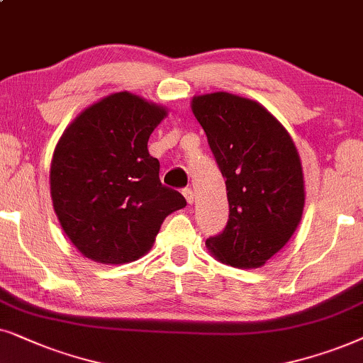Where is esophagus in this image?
<instances>
[{
  "label": "esophagus",
  "mask_w": 363,
  "mask_h": 363,
  "mask_svg": "<svg viewBox=\"0 0 363 363\" xmlns=\"http://www.w3.org/2000/svg\"><path fill=\"white\" fill-rule=\"evenodd\" d=\"M182 194H184V197H186V201H187V204H192V202H194V191L191 189H184L182 191Z\"/></svg>",
  "instance_id": "esophagus-1"
}]
</instances>
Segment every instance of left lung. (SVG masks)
<instances>
[{
    "label": "left lung",
    "mask_w": 363,
    "mask_h": 363,
    "mask_svg": "<svg viewBox=\"0 0 363 363\" xmlns=\"http://www.w3.org/2000/svg\"><path fill=\"white\" fill-rule=\"evenodd\" d=\"M191 109L225 177L229 201L225 229L206 247L232 267H262L302 219L306 184L296 144L257 101L219 91L194 96Z\"/></svg>",
    "instance_id": "obj_1"
}]
</instances>
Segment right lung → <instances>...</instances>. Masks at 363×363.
<instances>
[{"mask_svg":"<svg viewBox=\"0 0 363 363\" xmlns=\"http://www.w3.org/2000/svg\"><path fill=\"white\" fill-rule=\"evenodd\" d=\"M167 116L128 91L76 116L57 141L50 169L52 207L72 245L99 264L134 262L151 250L161 224L186 207L159 181L147 141Z\"/></svg>","mask_w":363,"mask_h":363,"instance_id":"1","label":"right lung"}]
</instances>
